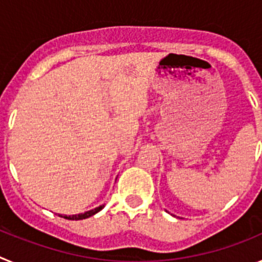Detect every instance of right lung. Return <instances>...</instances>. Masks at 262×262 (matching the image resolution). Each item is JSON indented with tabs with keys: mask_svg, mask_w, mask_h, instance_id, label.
Returning <instances> with one entry per match:
<instances>
[{
	"mask_svg": "<svg viewBox=\"0 0 262 262\" xmlns=\"http://www.w3.org/2000/svg\"><path fill=\"white\" fill-rule=\"evenodd\" d=\"M102 209H103V206H99V207H97V209L90 210V211L84 212V214L72 215V216H67V215H60V216L64 217V219H71V221H80V219H86V217H89V216H92V215L97 214V212L101 211V210H102Z\"/></svg>",
	"mask_w": 262,
	"mask_h": 262,
	"instance_id": "obj_1",
	"label": "right lung"
}]
</instances>
